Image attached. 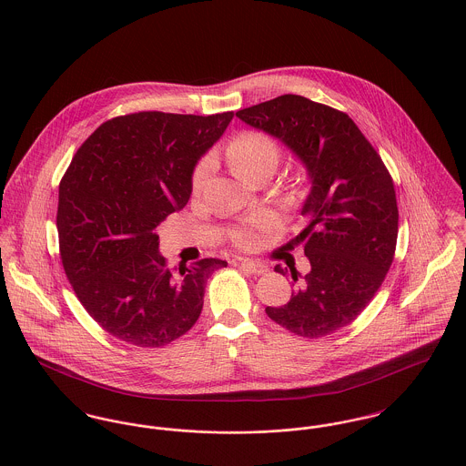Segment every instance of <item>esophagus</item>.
I'll use <instances>...</instances> for the list:
<instances>
[{
	"label": "esophagus",
	"mask_w": 466,
	"mask_h": 466,
	"mask_svg": "<svg viewBox=\"0 0 466 466\" xmlns=\"http://www.w3.org/2000/svg\"><path fill=\"white\" fill-rule=\"evenodd\" d=\"M240 267L244 268V270H248V272H251V274H266L267 268L266 264H262V262H255V260H240Z\"/></svg>",
	"instance_id": "1"
}]
</instances>
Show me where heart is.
<instances>
[{"mask_svg":"<svg viewBox=\"0 0 466 466\" xmlns=\"http://www.w3.org/2000/svg\"><path fill=\"white\" fill-rule=\"evenodd\" d=\"M228 159L242 177L253 179L257 174L264 170H274L278 167L279 147L268 134L260 133V131H244L229 143ZM211 170H213V159L209 156L202 157L196 165L190 177V187L194 194H199L204 188ZM264 228H266V218L258 217L237 228L231 238L235 246L242 249H251L260 242Z\"/></svg>","mask_w":466,"mask_h":466,"instance_id":"b5f03b06","label":"heart"}]
</instances>
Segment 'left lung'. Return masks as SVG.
Listing matches in <instances>:
<instances>
[{
    "instance_id": "left-lung-1",
    "label": "left lung",
    "mask_w": 466,
    "mask_h": 466,
    "mask_svg": "<svg viewBox=\"0 0 466 466\" xmlns=\"http://www.w3.org/2000/svg\"><path fill=\"white\" fill-rule=\"evenodd\" d=\"M237 116L281 139L310 177L301 208L309 226L290 240L305 248L310 270L298 279L292 267L298 289L287 305L267 307L266 314L307 339L337 332L370 305L393 264L399 237L393 179L355 122L330 106L281 95Z\"/></svg>"
}]
</instances>
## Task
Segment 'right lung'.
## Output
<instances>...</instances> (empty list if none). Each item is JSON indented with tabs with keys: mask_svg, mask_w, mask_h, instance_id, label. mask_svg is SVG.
I'll return each mask as SVG.
<instances>
[{
	"mask_svg": "<svg viewBox=\"0 0 466 466\" xmlns=\"http://www.w3.org/2000/svg\"><path fill=\"white\" fill-rule=\"evenodd\" d=\"M233 111L196 116L141 111L102 124L59 185L57 231L67 279L113 337L159 348L199 319L208 278L228 262L167 267L156 228L187 206L200 156Z\"/></svg>",
	"mask_w": 466,
	"mask_h": 466,
	"instance_id": "obj_1",
	"label": "right lung"
}]
</instances>
